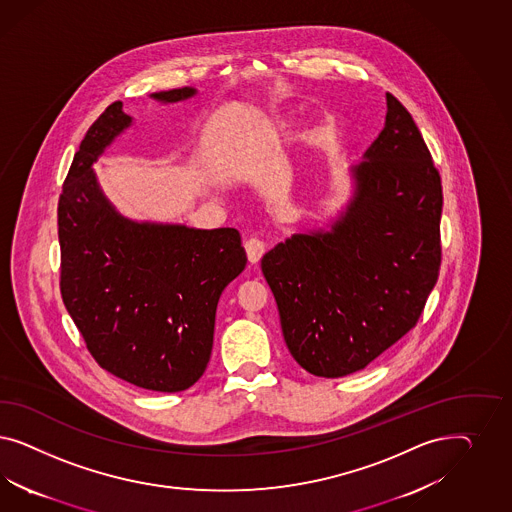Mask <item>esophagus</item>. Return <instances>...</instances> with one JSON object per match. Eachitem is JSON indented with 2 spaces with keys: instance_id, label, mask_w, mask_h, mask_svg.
I'll list each match as a JSON object with an SVG mask.
<instances>
[{
  "instance_id": "obj_1",
  "label": "esophagus",
  "mask_w": 512,
  "mask_h": 512,
  "mask_svg": "<svg viewBox=\"0 0 512 512\" xmlns=\"http://www.w3.org/2000/svg\"><path fill=\"white\" fill-rule=\"evenodd\" d=\"M264 249H266V246H264L263 240H259V238H249L248 242H246L249 263H259L261 257L264 255Z\"/></svg>"
}]
</instances>
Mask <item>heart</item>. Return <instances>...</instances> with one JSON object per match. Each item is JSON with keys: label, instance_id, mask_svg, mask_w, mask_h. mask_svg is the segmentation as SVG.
I'll return each instance as SVG.
<instances>
[{"label": "heart", "instance_id": "obj_1", "mask_svg": "<svg viewBox=\"0 0 512 512\" xmlns=\"http://www.w3.org/2000/svg\"><path fill=\"white\" fill-rule=\"evenodd\" d=\"M291 124H293V118H291V116H276V118L272 120L270 127L276 129V131H285V129H289V125Z\"/></svg>", "mask_w": 512, "mask_h": 512}]
</instances>
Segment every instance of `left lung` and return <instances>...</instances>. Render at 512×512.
<instances>
[{
    "label": "left lung",
    "instance_id": "obj_1",
    "mask_svg": "<svg viewBox=\"0 0 512 512\" xmlns=\"http://www.w3.org/2000/svg\"><path fill=\"white\" fill-rule=\"evenodd\" d=\"M349 169L328 229L295 233L261 268L285 343L317 377L364 370L417 325L441 264V176L413 116L387 93L379 137Z\"/></svg>",
    "mask_w": 512,
    "mask_h": 512
}]
</instances>
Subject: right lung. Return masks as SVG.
I'll use <instances>...</instances> for the list:
<instances>
[{"mask_svg": "<svg viewBox=\"0 0 512 512\" xmlns=\"http://www.w3.org/2000/svg\"><path fill=\"white\" fill-rule=\"evenodd\" d=\"M195 88L152 93L171 105ZM133 118L116 101L73 157L58 202L62 298L88 351L135 387L180 392L208 366L219 296L248 263L231 227L135 221L105 197L93 163Z\"/></svg>", "mask_w": 512, "mask_h": 512, "instance_id": "obj_1", "label": "right lung"}]
</instances>
